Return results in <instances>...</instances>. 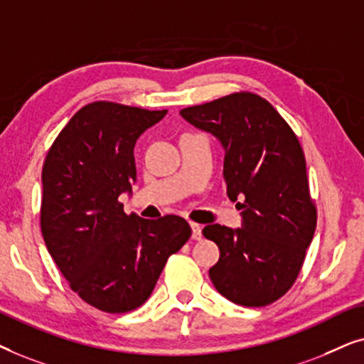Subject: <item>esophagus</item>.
I'll use <instances>...</instances> for the list:
<instances>
[{
    "mask_svg": "<svg viewBox=\"0 0 364 364\" xmlns=\"http://www.w3.org/2000/svg\"><path fill=\"white\" fill-rule=\"evenodd\" d=\"M191 230H193V240H201V226L198 223H191Z\"/></svg>",
    "mask_w": 364,
    "mask_h": 364,
    "instance_id": "34e87169",
    "label": "esophagus"
}]
</instances>
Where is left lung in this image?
Instances as JSON below:
<instances>
[{
  "instance_id": "left-lung-1",
  "label": "left lung",
  "mask_w": 364,
  "mask_h": 364,
  "mask_svg": "<svg viewBox=\"0 0 364 364\" xmlns=\"http://www.w3.org/2000/svg\"><path fill=\"white\" fill-rule=\"evenodd\" d=\"M188 123L215 134L225 148L226 193L243 228L208 225L205 238L220 248L210 269L230 301L259 308L279 299L296 281L316 230L299 139L261 96L240 91L179 111Z\"/></svg>"
}]
</instances>
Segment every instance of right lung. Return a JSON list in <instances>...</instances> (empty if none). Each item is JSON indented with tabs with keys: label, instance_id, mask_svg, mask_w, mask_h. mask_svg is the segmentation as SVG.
<instances>
[{
	"label": "right lung",
	"instance_id": "right-lung-1",
	"mask_svg": "<svg viewBox=\"0 0 364 364\" xmlns=\"http://www.w3.org/2000/svg\"><path fill=\"white\" fill-rule=\"evenodd\" d=\"M164 114L95 101L68 121L43 164V240L73 291L105 313L141 306L191 236L181 216L143 220L119 201L136 179V139Z\"/></svg>",
	"mask_w": 364,
	"mask_h": 364
}]
</instances>
